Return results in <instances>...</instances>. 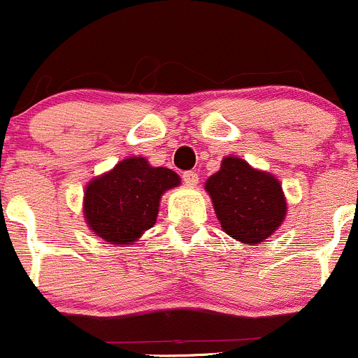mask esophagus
Here are the masks:
<instances>
[{
    "instance_id": "obj_1",
    "label": "esophagus",
    "mask_w": 358,
    "mask_h": 358,
    "mask_svg": "<svg viewBox=\"0 0 358 358\" xmlns=\"http://www.w3.org/2000/svg\"><path fill=\"white\" fill-rule=\"evenodd\" d=\"M182 178H183V183L189 187L197 185V182H199V176H197L196 171H185L182 175Z\"/></svg>"
}]
</instances>
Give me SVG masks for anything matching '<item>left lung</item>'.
I'll use <instances>...</instances> for the list:
<instances>
[{"label":"left lung","mask_w":358,"mask_h":358,"mask_svg":"<svg viewBox=\"0 0 358 358\" xmlns=\"http://www.w3.org/2000/svg\"><path fill=\"white\" fill-rule=\"evenodd\" d=\"M222 229L244 244L268 239L284 222L287 202L279 180L229 156L206 182Z\"/></svg>","instance_id":"left-lung-1"}]
</instances>
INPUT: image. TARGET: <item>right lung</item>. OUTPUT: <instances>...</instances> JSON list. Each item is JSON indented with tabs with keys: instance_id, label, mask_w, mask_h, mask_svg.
I'll use <instances>...</instances> for the list:
<instances>
[{
	"instance_id": "add662e5",
	"label": "right lung",
	"mask_w": 358,
	"mask_h": 358,
	"mask_svg": "<svg viewBox=\"0 0 358 358\" xmlns=\"http://www.w3.org/2000/svg\"><path fill=\"white\" fill-rule=\"evenodd\" d=\"M178 185L180 176L171 169L128 157L86 185L85 220L107 243L135 244L156 223L162 194Z\"/></svg>"
}]
</instances>
